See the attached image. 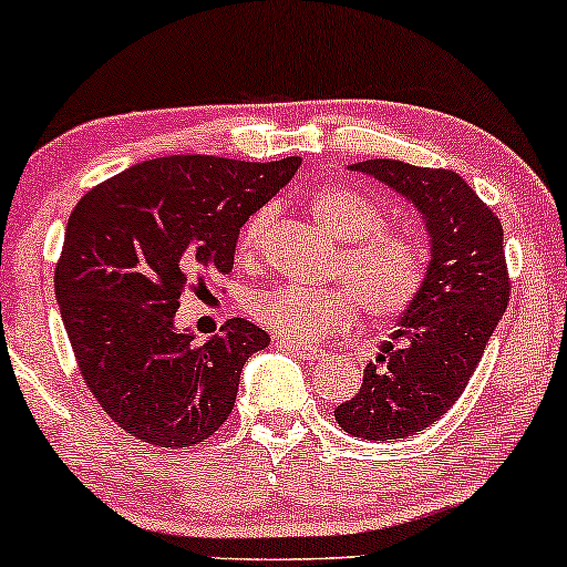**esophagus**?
<instances>
[{
  "instance_id": "esophagus-1",
  "label": "esophagus",
  "mask_w": 567,
  "mask_h": 567,
  "mask_svg": "<svg viewBox=\"0 0 567 567\" xmlns=\"http://www.w3.org/2000/svg\"><path fill=\"white\" fill-rule=\"evenodd\" d=\"M281 347H284L286 351H291L293 357H299V359H307V362H318V359L326 357V351H322V349H312V347H297V343H289V341H284Z\"/></svg>"
}]
</instances>
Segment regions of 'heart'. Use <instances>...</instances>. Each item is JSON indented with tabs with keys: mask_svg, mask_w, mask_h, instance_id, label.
<instances>
[{
	"mask_svg": "<svg viewBox=\"0 0 567 567\" xmlns=\"http://www.w3.org/2000/svg\"><path fill=\"white\" fill-rule=\"evenodd\" d=\"M312 216L341 247L333 276L349 286L301 289L276 286L249 297L252 318L286 341L312 343L343 326L357 312V300L372 320L406 312L427 278V252L414 237L382 229L385 216L370 197L349 187H326L312 197ZM270 224V208L257 210L239 234L241 260H255Z\"/></svg>",
	"mask_w": 567,
	"mask_h": 567,
	"instance_id": "1",
	"label": "heart"
}]
</instances>
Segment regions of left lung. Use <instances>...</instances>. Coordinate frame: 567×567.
Here are the masks:
<instances>
[{
  "instance_id": "left-lung-1",
  "label": "left lung",
  "mask_w": 567,
  "mask_h": 567,
  "mask_svg": "<svg viewBox=\"0 0 567 567\" xmlns=\"http://www.w3.org/2000/svg\"><path fill=\"white\" fill-rule=\"evenodd\" d=\"M414 203L430 237L422 291L399 330L364 367L354 399L336 406L351 437L401 440L422 432L461 399L511 299L503 224L447 168L374 158L349 166Z\"/></svg>"
}]
</instances>
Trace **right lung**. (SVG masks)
<instances>
[{"instance_id":"right-lung-1","label":"right lung","mask_w":567,"mask_h":567,"mask_svg":"<svg viewBox=\"0 0 567 567\" xmlns=\"http://www.w3.org/2000/svg\"><path fill=\"white\" fill-rule=\"evenodd\" d=\"M299 164L153 158L75 205L54 270L56 305L87 391L132 437L187 447L229 419L241 367L270 336L231 318L197 347L174 326L179 297L203 274H231L239 229Z\"/></svg>"}]
</instances>
